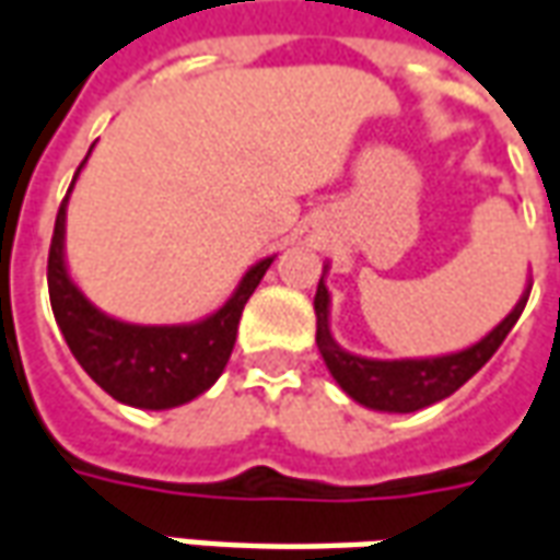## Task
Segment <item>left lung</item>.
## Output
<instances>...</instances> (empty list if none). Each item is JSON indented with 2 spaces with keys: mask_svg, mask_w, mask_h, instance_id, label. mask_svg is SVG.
I'll return each mask as SVG.
<instances>
[{
  "mask_svg": "<svg viewBox=\"0 0 560 560\" xmlns=\"http://www.w3.org/2000/svg\"><path fill=\"white\" fill-rule=\"evenodd\" d=\"M326 273H329V261L323 265V277H319L317 295H314L319 357L326 362L329 375L335 377V384L353 402L372 408V411H387V415H411V411L442 402L454 390H460L466 381L497 353V347L503 345V338L518 323L527 295H530V283H527L522 299L515 302L506 317L500 319L481 341L464 347V350L442 353V357H420V360H372V357L350 353L335 341Z\"/></svg>",
  "mask_w": 560,
  "mask_h": 560,
  "instance_id": "obj_1",
  "label": "left lung"
}]
</instances>
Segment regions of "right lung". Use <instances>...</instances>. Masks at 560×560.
<instances>
[{"label":"right lung","instance_id":"right-lung-1","mask_svg":"<svg viewBox=\"0 0 560 560\" xmlns=\"http://www.w3.org/2000/svg\"><path fill=\"white\" fill-rule=\"evenodd\" d=\"M88 158L81 161V167L88 164ZM81 167L75 170L54 222L51 253H48V292H51L54 319L63 331L72 357L112 399L145 411H167L176 405L191 402L200 393L210 390L225 372L237 338L243 304L249 302V295L256 292L277 256L256 261L243 273L225 304L195 323L145 326V323L112 317L81 292L67 265V207Z\"/></svg>","mask_w":560,"mask_h":560}]
</instances>
